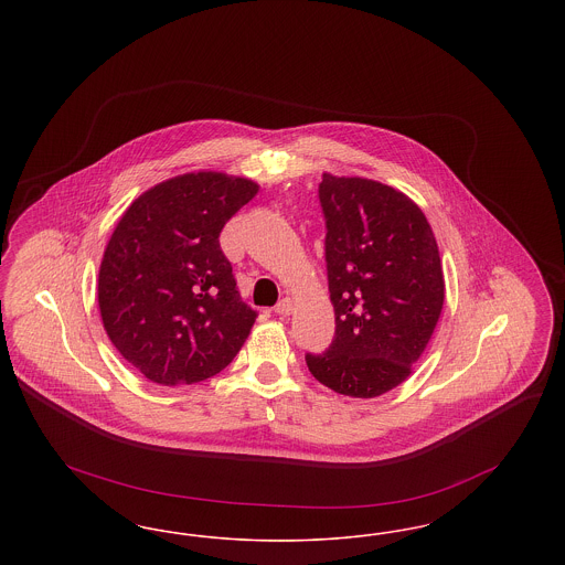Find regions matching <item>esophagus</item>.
Listing matches in <instances>:
<instances>
[{"mask_svg":"<svg viewBox=\"0 0 565 565\" xmlns=\"http://www.w3.org/2000/svg\"><path fill=\"white\" fill-rule=\"evenodd\" d=\"M292 309H295V305H292L290 298H284V300H279V302L275 305V313H277V316H290Z\"/></svg>","mask_w":565,"mask_h":565,"instance_id":"1","label":"esophagus"}]
</instances>
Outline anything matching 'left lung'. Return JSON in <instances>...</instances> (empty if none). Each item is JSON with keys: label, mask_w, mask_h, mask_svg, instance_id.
<instances>
[{"label": "left lung", "mask_w": 565, "mask_h": 565, "mask_svg": "<svg viewBox=\"0 0 565 565\" xmlns=\"http://www.w3.org/2000/svg\"><path fill=\"white\" fill-rule=\"evenodd\" d=\"M326 269L334 339L307 366L326 387L376 398L413 373L445 302L430 222L401 190L323 173Z\"/></svg>", "instance_id": "1"}]
</instances>
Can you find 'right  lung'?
<instances>
[{
    "mask_svg": "<svg viewBox=\"0 0 565 565\" xmlns=\"http://www.w3.org/2000/svg\"><path fill=\"white\" fill-rule=\"evenodd\" d=\"M258 184L220 171L175 175L141 192L118 220L99 267L109 341L159 385L226 369L256 322L220 249L224 224Z\"/></svg>",
    "mask_w": 565,
    "mask_h": 565,
    "instance_id": "right-lung-1",
    "label": "right lung"
}]
</instances>
